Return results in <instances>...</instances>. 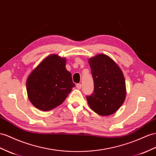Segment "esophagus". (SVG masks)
<instances>
[{
  "label": "esophagus",
  "instance_id": "esophagus-1",
  "mask_svg": "<svg viewBox=\"0 0 156 156\" xmlns=\"http://www.w3.org/2000/svg\"><path fill=\"white\" fill-rule=\"evenodd\" d=\"M76 87H77L78 90H80L81 87H82V84H81V83H78V84L76 85Z\"/></svg>",
  "mask_w": 156,
  "mask_h": 156
}]
</instances>
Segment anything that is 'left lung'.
Returning a JSON list of instances; mask_svg holds the SVG:
<instances>
[{"instance_id": "1", "label": "left lung", "mask_w": 156, "mask_h": 156, "mask_svg": "<svg viewBox=\"0 0 156 156\" xmlns=\"http://www.w3.org/2000/svg\"><path fill=\"white\" fill-rule=\"evenodd\" d=\"M94 79V93L86 99L90 108L101 116L115 113L125 100V77L113 60L105 54L88 59Z\"/></svg>"}]
</instances>
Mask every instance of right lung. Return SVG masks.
Wrapping results in <instances>:
<instances>
[{
	"mask_svg": "<svg viewBox=\"0 0 156 156\" xmlns=\"http://www.w3.org/2000/svg\"><path fill=\"white\" fill-rule=\"evenodd\" d=\"M66 59L56 54L44 58L26 80L27 97L39 110L55 109L65 100L75 84L66 69Z\"/></svg>",
	"mask_w": 156,
	"mask_h": 156,
	"instance_id": "obj_1",
	"label": "right lung"
}]
</instances>
